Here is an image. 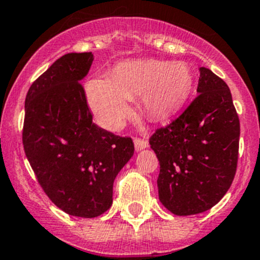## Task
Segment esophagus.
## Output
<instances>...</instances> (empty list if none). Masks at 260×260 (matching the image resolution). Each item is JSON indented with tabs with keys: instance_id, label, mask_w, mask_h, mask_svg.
Segmentation results:
<instances>
[{
	"instance_id": "esophagus-1",
	"label": "esophagus",
	"mask_w": 260,
	"mask_h": 260,
	"mask_svg": "<svg viewBox=\"0 0 260 260\" xmlns=\"http://www.w3.org/2000/svg\"><path fill=\"white\" fill-rule=\"evenodd\" d=\"M148 147H149L148 141H144V139H139V138L135 139V148L137 152L143 151V149L148 148Z\"/></svg>"
}]
</instances>
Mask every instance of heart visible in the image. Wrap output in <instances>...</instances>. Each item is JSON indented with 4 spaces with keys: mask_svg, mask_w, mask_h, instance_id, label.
<instances>
[{
    "mask_svg": "<svg viewBox=\"0 0 260 260\" xmlns=\"http://www.w3.org/2000/svg\"><path fill=\"white\" fill-rule=\"evenodd\" d=\"M193 75L182 61H133L117 66L111 78H95L86 92L95 121L116 131L129 114V101L141 97L147 113L165 119L179 111L192 93Z\"/></svg>",
    "mask_w": 260,
    "mask_h": 260,
    "instance_id": "1",
    "label": "heart"
}]
</instances>
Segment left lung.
Masks as SVG:
<instances>
[{"mask_svg":"<svg viewBox=\"0 0 260 260\" xmlns=\"http://www.w3.org/2000/svg\"><path fill=\"white\" fill-rule=\"evenodd\" d=\"M197 93L183 114L149 139L160 165L159 201L176 215L214 207L228 192L238 160L240 125L231 89L201 67Z\"/></svg>","mask_w":260,"mask_h":260,"instance_id":"left-lung-1","label":"left lung"}]
</instances>
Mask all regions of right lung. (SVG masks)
I'll return each instance as SVG.
<instances>
[{"instance_id": "1", "label": "right lung", "mask_w": 260, "mask_h": 260, "mask_svg": "<svg viewBox=\"0 0 260 260\" xmlns=\"http://www.w3.org/2000/svg\"><path fill=\"white\" fill-rule=\"evenodd\" d=\"M93 54L67 53L29 87L23 148L48 198L70 215L95 218L112 206L113 182L135 153L92 122L83 87Z\"/></svg>"}]
</instances>
